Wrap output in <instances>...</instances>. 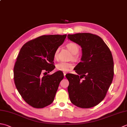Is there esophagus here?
Returning <instances> with one entry per match:
<instances>
[{
  "instance_id": "obj_1",
  "label": "esophagus",
  "mask_w": 127,
  "mask_h": 127,
  "mask_svg": "<svg viewBox=\"0 0 127 127\" xmlns=\"http://www.w3.org/2000/svg\"><path fill=\"white\" fill-rule=\"evenodd\" d=\"M65 75H66V73H64V76H65Z\"/></svg>"
}]
</instances>
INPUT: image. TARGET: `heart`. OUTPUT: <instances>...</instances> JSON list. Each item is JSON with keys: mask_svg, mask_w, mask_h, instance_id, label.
Segmentation results:
<instances>
[{"mask_svg": "<svg viewBox=\"0 0 127 127\" xmlns=\"http://www.w3.org/2000/svg\"><path fill=\"white\" fill-rule=\"evenodd\" d=\"M67 48L73 54H76L79 51V47L78 44L74 42H70L67 44ZM59 48H57L54 52V57L55 58H58ZM74 58H76V56H74ZM73 68V64L71 63L65 62H60L56 65V68L57 70L59 71H62L64 72H66L70 70V69Z\"/></svg>", "mask_w": 127, "mask_h": 127, "instance_id": "1", "label": "heart"}]
</instances>
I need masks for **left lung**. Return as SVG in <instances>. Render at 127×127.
<instances>
[{
    "label": "left lung",
    "instance_id": "1",
    "mask_svg": "<svg viewBox=\"0 0 127 127\" xmlns=\"http://www.w3.org/2000/svg\"><path fill=\"white\" fill-rule=\"evenodd\" d=\"M68 38L80 45L81 62L74 70L78 75L66 74L71 102L82 108L97 105L105 97L112 82L114 63L111 52L100 37L90 33L68 34ZM82 78L84 80H81Z\"/></svg>",
    "mask_w": 127,
    "mask_h": 127
}]
</instances>
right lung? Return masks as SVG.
<instances>
[{
  "label": "right lung",
  "mask_w": 127,
  "mask_h": 127,
  "mask_svg": "<svg viewBox=\"0 0 127 127\" xmlns=\"http://www.w3.org/2000/svg\"><path fill=\"white\" fill-rule=\"evenodd\" d=\"M66 34L43 35L28 41L22 47L14 68L16 88L26 102L36 108L51 104L63 72L48 75L55 68L54 53L63 43Z\"/></svg>",
  "instance_id": "1"
}]
</instances>
